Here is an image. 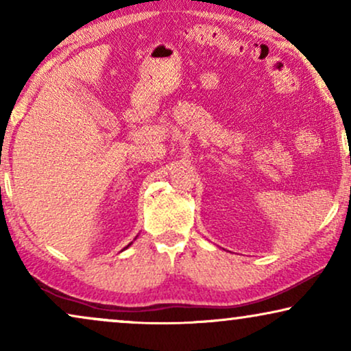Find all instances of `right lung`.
<instances>
[{
  "label": "right lung",
  "instance_id": "right-lung-1",
  "mask_svg": "<svg viewBox=\"0 0 351 351\" xmlns=\"http://www.w3.org/2000/svg\"><path fill=\"white\" fill-rule=\"evenodd\" d=\"M131 244H132V243H129V244H128V246H126V247H129V246H131ZM126 247H124V249H126Z\"/></svg>",
  "mask_w": 351,
  "mask_h": 351
}]
</instances>
